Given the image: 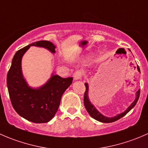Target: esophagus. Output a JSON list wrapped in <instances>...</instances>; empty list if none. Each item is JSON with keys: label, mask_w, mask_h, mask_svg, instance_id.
<instances>
[{"label": "esophagus", "mask_w": 148, "mask_h": 148, "mask_svg": "<svg viewBox=\"0 0 148 148\" xmlns=\"http://www.w3.org/2000/svg\"><path fill=\"white\" fill-rule=\"evenodd\" d=\"M73 77H74V79L75 81L77 80H80L82 79V72L81 71H77L74 73V75H73Z\"/></svg>", "instance_id": "1"}]
</instances>
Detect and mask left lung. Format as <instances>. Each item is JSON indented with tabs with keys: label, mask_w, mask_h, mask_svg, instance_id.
Instances as JSON below:
<instances>
[{
	"label": "left lung",
	"mask_w": 148,
	"mask_h": 148,
	"mask_svg": "<svg viewBox=\"0 0 148 148\" xmlns=\"http://www.w3.org/2000/svg\"><path fill=\"white\" fill-rule=\"evenodd\" d=\"M130 50V49H129ZM138 71H140V68L138 66ZM85 86H86V91H85L84 93V107L86 108V111L88 112V113L89 114V115L92 117H93L94 119H95L96 120L99 121V122H104V123H110V122H115V121L118 120L119 119L122 118V117L125 115L127 113L129 112L132 108L135 106L136 103L138 102V100L139 99V97H140V90L139 89L138 92H136V97H135V100L132 102V104L129 106V107L127 108V110H125L123 112L120 113V114H117L116 116H114V117H106V116L103 115L102 113L99 112L97 110L96 107L94 106V104L91 102V101L89 100V84L87 83H85Z\"/></svg>",
	"instance_id": "left-lung-1"
}]
</instances>
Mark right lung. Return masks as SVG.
<instances>
[{"instance_id": "1", "label": "right lung", "mask_w": 148, "mask_h": 148, "mask_svg": "<svg viewBox=\"0 0 148 148\" xmlns=\"http://www.w3.org/2000/svg\"><path fill=\"white\" fill-rule=\"evenodd\" d=\"M31 46L56 53V46L48 41H36L18 51L7 75V86L13 107L21 117L34 123H46L54 117L62 95L71 84L73 78H62L52 73L44 85L37 88L30 86L23 75L21 61Z\"/></svg>"}]
</instances>
